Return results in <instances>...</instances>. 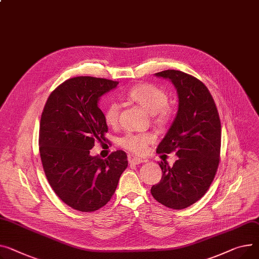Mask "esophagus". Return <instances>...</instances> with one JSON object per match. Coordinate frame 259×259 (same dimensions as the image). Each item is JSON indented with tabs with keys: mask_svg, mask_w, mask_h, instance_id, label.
Returning a JSON list of instances; mask_svg holds the SVG:
<instances>
[{
	"mask_svg": "<svg viewBox=\"0 0 259 259\" xmlns=\"http://www.w3.org/2000/svg\"><path fill=\"white\" fill-rule=\"evenodd\" d=\"M129 162L130 163H132V164H141V163H143V162H145V160H143L142 158H130L129 159Z\"/></svg>",
	"mask_w": 259,
	"mask_h": 259,
	"instance_id": "esophagus-1",
	"label": "esophagus"
}]
</instances>
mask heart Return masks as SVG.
<instances>
[{"instance_id":"b5f03b06","label":"heart","mask_w":259,"mask_h":259,"mask_svg":"<svg viewBox=\"0 0 259 259\" xmlns=\"http://www.w3.org/2000/svg\"><path fill=\"white\" fill-rule=\"evenodd\" d=\"M128 98L137 103L149 114L154 116L155 122L159 126L166 125L173 115L171 108L167 105V94L164 90L154 84H140L132 88L128 94ZM119 105L115 101H110L103 110L105 122L114 126L118 120ZM155 141V137L151 133H126L120 137L118 144L120 147L134 153L144 154L149 145Z\"/></svg>"}]
</instances>
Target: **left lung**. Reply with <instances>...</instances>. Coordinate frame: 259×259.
I'll return each instance as SVG.
<instances>
[{
	"label": "left lung",
	"mask_w": 259,
	"mask_h": 259,
	"mask_svg": "<svg viewBox=\"0 0 259 259\" xmlns=\"http://www.w3.org/2000/svg\"><path fill=\"white\" fill-rule=\"evenodd\" d=\"M155 76L170 80L177 90L176 117L156 152H176L173 166L159 163L162 177L151 188L154 199L173 209L200 200L214 179L220 163L221 120L213 98L199 79L181 71L166 70Z\"/></svg>",
	"instance_id": "8db88e82"
}]
</instances>
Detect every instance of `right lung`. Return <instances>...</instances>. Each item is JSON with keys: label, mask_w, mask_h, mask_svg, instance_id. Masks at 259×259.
<instances>
[{"label": "right lung", "mask_w": 259, "mask_h": 259, "mask_svg": "<svg viewBox=\"0 0 259 259\" xmlns=\"http://www.w3.org/2000/svg\"><path fill=\"white\" fill-rule=\"evenodd\" d=\"M117 84L88 76L71 78L51 93L41 114L38 142L46 177L66 205L82 212L106 205L128 166L122 150L106 159L90 154L96 142H107L108 127L98 102Z\"/></svg>", "instance_id": "right-lung-1"}]
</instances>
